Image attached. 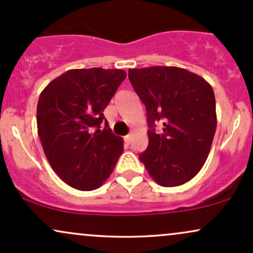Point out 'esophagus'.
Returning a JSON list of instances; mask_svg holds the SVG:
<instances>
[{
	"mask_svg": "<svg viewBox=\"0 0 253 253\" xmlns=\"http://www.w3.org/2000/svg\"><path fill=\"white\" fill-rule=\"evenodd\" d=\"M130 139H132V135H130V134L126 135V136H125V138H124L125 143H126V144H129V143H130Z\"/></svg>",
	"mask_w": 253,
	"mask_h": 253,
	"instance_id": "34e87169",
	"label": "esophagus"
}]
</instances>
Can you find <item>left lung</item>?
I'll use <instances>...</instances> for the list:
<instances>
[{
  "label": "left lung",
  "instance_id": "left-lung-1",
  "mask_svg": "<svg viewBox=\"0 0 253 253\" xmlns=\"http://www.w3.org/2000/svg\"><path fill=\"white\" fill-rule=\"evenodd\" d=\"M133 89L145 104L149 146L139 159L162 187H177L206 163L216 129L215 96L199 75L176 66L129 69ZM164 123L155 133L154 124Z\"/></svg>",
  "mask_w": 253,
  "mask_h": 253
}]
</instances>
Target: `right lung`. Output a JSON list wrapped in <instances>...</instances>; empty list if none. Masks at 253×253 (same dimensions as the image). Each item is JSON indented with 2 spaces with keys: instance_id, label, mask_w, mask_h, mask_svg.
Returning a JSON list of instances; mask_svg holds the SVG:
<instances>
[{
  "instance_id": "right-lung-1",
  "label": "right lung",
  "mask_w": 253,
  "mask_h": 253,
  "mask_svg": "<svg viewBox=\"0 0 253 253\" xmlns=\"http://www.w3.org/2000/svg\"><path fill=\"white\" fill-rule=\"evenodd\" d=\"M125 78L120 69H72L40 94L37 125L43 152L54 172L75 189H97L123 153V138L108 128L103 110Z\"/></svg>"
}]
</instances>
